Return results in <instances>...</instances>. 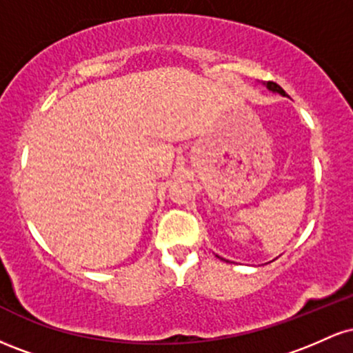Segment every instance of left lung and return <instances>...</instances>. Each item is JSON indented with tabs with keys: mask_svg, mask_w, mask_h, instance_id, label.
I'll return each mask as SVG.
<instances>
[{
	"mask_svg": "<svg viewBox=\"0 0 353 353\" xmlns=\"http://www.w3.org/2000/svg\"><path fill=\"white\" fill-rule=\"evenodd\" d=\"M264 86L269 89V91H272V92H277V94H281V96H287L285 94V91H283V89L279 86V84H275V83H272V81H269V83H264Z\"/></svg>",
	"mask_w": 353,
	"mask_h": 353,
	"instance_id": "8db88e82",
	"label": "left lung"
}]
</instances>
